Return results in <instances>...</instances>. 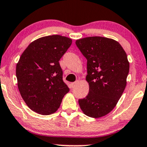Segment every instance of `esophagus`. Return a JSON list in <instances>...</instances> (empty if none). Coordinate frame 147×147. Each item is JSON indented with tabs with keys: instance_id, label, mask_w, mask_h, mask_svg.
<instances>
[{
	"instance_id": "obj_1",
	"label": "esophagus",
	"mask_w": 147,
	"mask_h": 147,
	"mask_svg": "<svg viewBox=\"0 0 147 147\" xmlns=\"http://www.w3.org/2000/svg\"><path fill=\"white\" fill-rule=\"evenodd\" d=\"M78 80H76V81H75V82H74V83H71V88H75V87L76 86V85L78 84Z\"/></svg>"
}]
</instances>
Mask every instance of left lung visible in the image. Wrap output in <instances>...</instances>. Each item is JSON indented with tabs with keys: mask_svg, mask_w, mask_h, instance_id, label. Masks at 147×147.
<instances>
[{
	"mask_svg": "<svg viewBox=\"0 0 147 147\" xmlns=\"http://www.w3.org/2000/svg\"><path fill=\"white\" fill-rule=\"evenodd\" d=\"M76 45L87 59L89 92L78 103L92 118L105 116L115 107L126 86L130 64L125 52L116 40L100 36L79 39Z\"/></svg>",
	"mask_w": 147,
	"mask_h": 147,
	"instance_id": "1",
	"label": "left lung"
}]
</instances>
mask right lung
<instances>
[{"label": "right lung", "instance_id": "obj_1", "mask_svg": "<svg viewBox=\"0 0 147 147\" xmlns=\"http://www.w3.org/2000/svg\"><path fill=\"white\" fill-rule=\"evenodd\" d=\"M65 36H45L31 42L17 64L18 88L26 105L41 115L53 113L69 91L59 61L71 45Z\"/></svg>", "mask_w": 147, "mask_h": 147}]
</instances>
